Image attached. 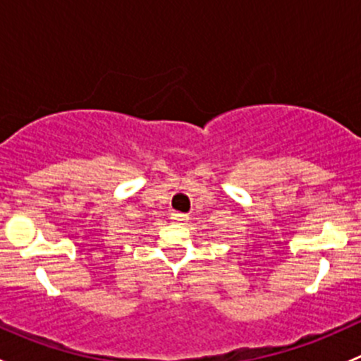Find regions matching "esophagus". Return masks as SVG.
<instances>
[{
  "label": "esophagus",
  "mask_w": 361,
  "mask_h": 361,
  "mask_svg": "<svg viewBox=\"0 0 361 361\" xmlns=\"http://www.w3.org/2000/svg\"><path fill=\"white\" fill-rule=\"evenodd\" d=\"M171 220H173L174 224H185V221L188 220V216H187V214L174 211V213H171Z\"/></svg>",
  "instance_id": "esophagus-1"
}]
</instances>
